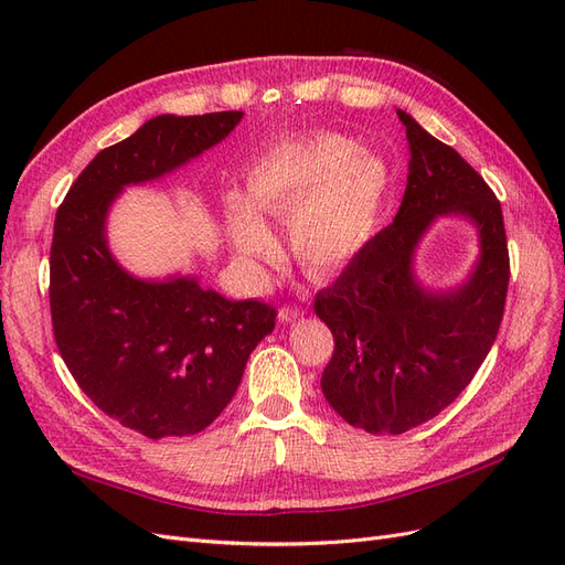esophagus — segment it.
<instances>
[{"label":"esophagus","mask_w":565,"mask_h":565,"mask_svg":"<svg viewBox=\"0 0 565 565\" xmlns=\"http://www.w3.org/2000/svg\"><path fill=\"white\" fill-rule=\"evenodd\" d=\"M303 316V309H299V306H282V309L278 311V318L282 322H295Z\"/></svg>","instance_id":"obj_1"}]
</instances>
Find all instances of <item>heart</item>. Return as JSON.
Returning <instances> with one entry per match:
<instances>
[{
    "mask_svg": "<svg viewBox=\"0 0 565 565\" xmlns=\"http://www.w3.org/2000/svg\"><path fill=\"white\" fill-rule=\"evenodd\" d=\"M388 191V164L344 134L287 141L249 167L245 195H226L231 243L241 259H259L273 249L259 214L289 216L297 262L316 276H332L377 233Z\"/></svg>",
    "mask_w": 565,
    "mask_h": 565,
    "instance_id": "heart-1",
    "label": "heart"
}]
</instances>
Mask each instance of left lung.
Listing matches in <instances>:
<instances>
[{
	"mask_svg": "<svg viewBox=\"0 0 565 565\" xmlns=\"http://www.w3.org/2000/svg\"><path fill=\"white\" fill-rule=\"evenodd\" d=\"M409 148L401 210L316 297L334 334L322 393L367 434H405L446 409L486 361L504 316L509 249L500 200L459 152L398 110ZM440 215L471 220L482 254L452 290L414 276V252Z\"/></svg>",
	"mask_w": 565,
	"mask_h": 565,
	"instance_id": "1",
	"label": "left lung"
}]
</instances>
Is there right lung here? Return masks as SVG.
I'll use <instances>...</instances> for the list:
<instances>
[{"label":"right lung","instance_id":"add662e5","mask_svg":"<svg viewBox=\"0 0 565 565\" xmlns=\"http://www.w3.org/2000/svg\"><path fill=\"white\" fill-rule=\"evenodd\" d=\"M241 119V110L148 119L98 152L56 212L49 303L61 358L98 409L152 440L198 434L224 413L276 309L231 301L195 276H131L108 247L106 218L127 185L174 172Z\"/></svg>","mask_w":565,"mask_h":565}]
</instances>
